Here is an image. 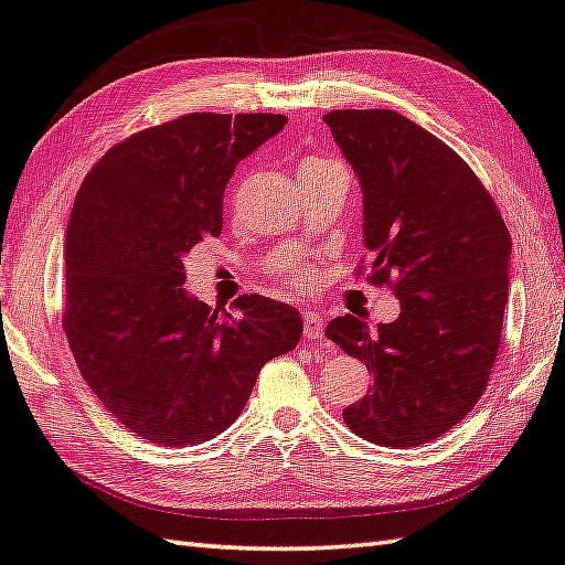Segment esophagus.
Segmentation results:
<instances>
[{"mask_svg": "<svg viewBox=\"0 0 565 565\" xmlns=\"http://www.w3.org/2000/svg\"><path fill=\"white\" fill-rule=\"evenodd\" d=\"M323 335V316L318 311H303V338L316 341Z\"/></svg>", "mask_w": 565, "mask_h": 565, "instance_id": "esophagus-1", "label": "esophagus"}]
</instances>
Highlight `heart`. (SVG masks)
I'll use <instances>...</instances> for the list:
<instances>
[{
  "mask_svg": "<svg viewBox=\"0 0 565 565\" xmlns=\"http://www.w3.org/2000/svg\"><path fill=\"white\" fill-rule=\"evenodd\" d=\"M321 162H326V160H318V158L306 160L303 166H301V170L313 168V166H321ZM279 271H281V276H284L286 281H289L291 286H296V289H303V291L309 289V286L313 284V279H316V271L311 269L309 264H306V259H301V256H291V259H286L281 264Z\"/></svg>",
  "mask_w": 565,
  "mask_h": 565,
  "instance_id": "b5f03b06",
  "label": "heart"
}]
</instances>
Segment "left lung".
Segmentation results:
<instances>
[{
  "instance_id": "8db88e82",
  "label": "left lung",
  "mask_w": 565,
  "mask_h": 565,
  "mask_svg": "<svg viewBox=\"0 0 565 565\" xmlns=\"http://www.w3.org/2000/svg\"><path fill=\"white\" fill-rule=\"evenodd\" d=\"M323 120L361 180L371 281L399 299L393 323L345 313L326 326L373 371L343 423L381 447L433 443L487 390L509 301V230L467 162L417 122L383 108Z\"/></svg>"
}]
</instances>
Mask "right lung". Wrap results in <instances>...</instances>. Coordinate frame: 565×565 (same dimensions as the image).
Returning <instances> with one entry per match:
<instances>
[{
  "mask_svg": "<svg viewBox=\"0 0 565 565\" xmlns=\"http://www.w3.org/2000/svg\"><path fill=\"white\" fill-rule=\"evenodd\" d=\"M286 116L188 113L113 146L66 227L64 331L88 387L122 427L190 447L242 415L256 375L301 341L289 303L239 296L237 313L182 289L184 259L220 237L224 188Z\"/></svg>",
  "mask_w": 565,
  "mask_h": 565,
  "instance_id": "obj_1",
  "label": "right lung"
}]
</instances>
